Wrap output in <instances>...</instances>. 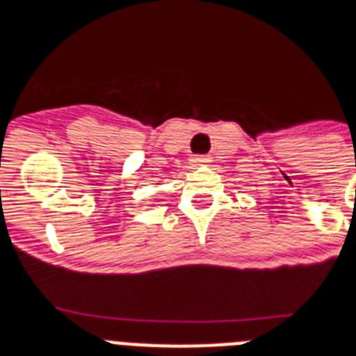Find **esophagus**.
<instances>
[{
    "mask_svg": "<svg viewBox=\"0 0 356 356\" xmlns=\"http://www.w3.org/2000/svg\"><path fill=\"white\" fill-rule=\"evenodd\" d=\"M192 163L197 164V166H203V164L210 163V157L208 155H193Z\"/></svg>",
    "mask_w": 356,
    "mask_h": 356,
    "instance_id": "1",
    "label": "esophagus"
}]
</instances>
